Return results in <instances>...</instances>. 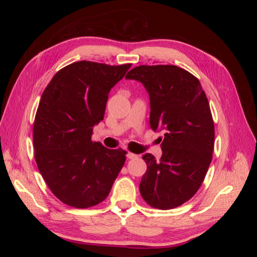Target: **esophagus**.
<instances>
[{
    "label": "esophagus",
    "instance_id": "34e87169",
    "mask_svg": "<svg viewBox=\"0 0 257 257\" xmlns=\"http://www.w3.org/2000/svg\"><path fill=\"white\" fill-rule=\"evenodd\" d=\"M126 157H127V159H128V160H134V159H137V158H138V155H137V154H135V153L127 152Z\"/></svg>",
    "mask_w": 257,
    "mask_h": 257
}]
</instances>
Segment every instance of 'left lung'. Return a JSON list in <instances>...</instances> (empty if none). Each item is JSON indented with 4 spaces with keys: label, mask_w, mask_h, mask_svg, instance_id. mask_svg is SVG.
Instances as JSON below:
<instances>
[{
    "label": "left lung",
    "mask_w": 257,
    "mask_h": 257,
    "mask_svg": "<svg viewBox=\"0 0 257 257\" xmlns=\"http://www.w3.org/2000/svg\"><path fill=\"white\" fill-rule=\"evenodd\" d=\"M150 95V127L164 130L160 160L144 154L139 191L146 203L167 210L191 199L203 184L214 148V123L199 80L176 65H139L125 76Z\"/></svg>",
    "instance_id": "left-lung-1"
}]
</instances>
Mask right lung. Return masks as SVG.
<instances>
[{
  "label": "right lung",
  "instance_id": "1",
  "mask_svg": "<svg viewBox=\"0 0 257 257\" xmlns=\"http://www.w3.org/2000/svg\"><path fill=\"white\" fill-rule=\"evenodd\" d=\"M131 66L74 62L44 90L33 126L34 157L62 203L80 209L102 203L125 163V150L107 149L91 136L104 119L109 91Z\"/></svg>",
  "mask_w": 257,
  "mask_h": 257
}]
</instances>
